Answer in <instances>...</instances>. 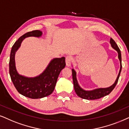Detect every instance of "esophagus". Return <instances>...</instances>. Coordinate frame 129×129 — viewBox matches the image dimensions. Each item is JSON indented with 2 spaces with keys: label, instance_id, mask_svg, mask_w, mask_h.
Instances as JSON below:
<instances>
[{
  "label": "esophagus",
  "instance_id": "esophagus-1",
  "mask_svg": "<svg viewBox=\"0 0 129 129\" xmlns=\"http://www.w3.org/2000/svg\"><path fill=\"white\" fill-rule=\"evenodd\" d=\"M71 57L70 56H67L66 58V66L70 67L71 66Z\"/></svg>",
  "mask_w": 129,
  "mask_h": 129
}]
</instances>
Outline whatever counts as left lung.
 Instances as JSON below:
<instances>
[{
  "mask_svg": "<svg viewBox=\"0 0 129 129\" xmlns=\"http://www.w3.org/2000/svg\"><path fill=\"white\" fill-rule=\"evenodd\" d=\"M110 44L111 47L113 49L116 50L118 53V58L120 61V71H119L118 76H117L116 80H115L114 83L112 85H111L108 87L105 88H97V89H93V90H86L84 89H82L78 83L76 77V71L73 69H72V75H73V83H74V87L75 92H76V94L79 96V97L81 98L84 99H87V100H94V99H97L101 98L105 96L108 95L112 92V90L114 89V87L116 86V84L118 82L119 77H120V73L121 71V51H120V49L118 48V46L115 43L114 40L112 38L110 39Z\"/></svg>",
  "mask_w": 129,
  "mask_h": 129,
  "instance_id": "8db88e82",
  "label": "left lung"
}]
</instances>
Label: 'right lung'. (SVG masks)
<instances>
[{"label":"right lung","mask_w":129,"mask_h":129,"mask_svg":"<svg viewBox=\"0 0 129 129\" xmlns=\"http://www.w3.org/2000/svg\"><path fill=\"white\" fill-rule=\"evenodd\" d=\"M42 34L40 30H34L24 34L14 43L11 51L9 74L11 80L19 93L31 99H40L50 95L54 90L61 70L66 66V58L62 57L52 59L43 72L35 77H28L18 73L15 55L20 48L22 40L28 37H40Z\"/></svg>","instance_id":"1"}]
</instances>
